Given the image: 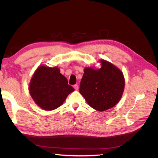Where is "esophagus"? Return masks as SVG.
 <instances>
[{"label": "esophagus", "mask_w": 158, "mask_h": 158, "mask_svg": "<svg viewBox=\"0 0 158 158\" xmlns=\"http://www.w3.org/2000/svg\"><path fill=\"white\" fill-rule=\"evenodd\" d=\"M73 87L74 88V89H75L76 90L78 89V84H75V85H73Z\"/></svg>", "instance_id": "1"}]
</instances>
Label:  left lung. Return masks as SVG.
I'll return each instance as SVG.
<instances>
[{
    "mask_svg": "<svg viewBox=\"0 0 158 158\" xmlns=\"http://www.w3.org/2000/svg\"><path fill=\"white\" fill-rule=\"evenodd\" d=\"M102 67L84 69L80 93L89 106L99 111L112 108L121 98L125 88L122 72L115 66L101 60Z\"/></svg>",
    "mask_w": 158,
    "mask_h": 158,
    "instance_id": "obj_1",
    "label": "left lung"
}]
</instances>
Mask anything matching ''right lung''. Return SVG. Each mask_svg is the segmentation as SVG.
Instances as JSON below:
<instances>
[{
  "mask_svg": "<svg viewBox=\"0 0 158 158\" xmlns=\"http://www.w3.org/2000/svg\"><path fill=\"white\" fill-rule=\"evenodd\" d=\"M74 90L60 73L58 67L40 66L30 81L29 91L33 101L41 109L51 111L60 107Z\"/></svg>",
  "mask_w": 158,
  "mask_h": 158,
  "instance_id": "right-lung-1",
  "label": "right lung"
}]
</instances>
